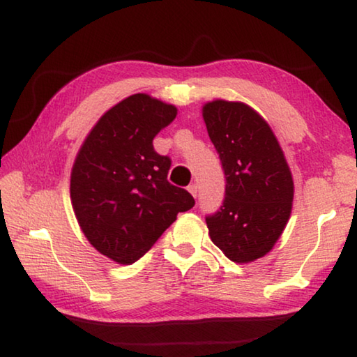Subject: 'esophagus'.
Here are the masks:
<instances>
[{
	"label": "esophagus",
	"mask_w": 357,
	"mask_h": 357,
	"mask_svg": "<svg viewBox=\"0 0 357 357\" xmlns=\"http://www.w3.org/2000/svg\"><path fill=\"white\" fill-rule=\"evenodd\" d=\"M187 190L190 192V195H192V197H197V193H198V187H197V184H190L189 187H187Z\"/></svg>",
	"instance_id": "1"
}]
</instances>
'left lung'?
<instances>
[{
    "label": "left lung",
    "mask_w": 357,
    "mask_h": 357,
    "mask_svg": "<svg viewBox=\"0 0 357 357\" xmlns=\"http://www.w3.org/2000/svg\"><path fill=\"white\" fill-rule=\"evenodd\" d=\"M225 172V200L206 217L211 241L234 263L273 250L291 215L294 183L273 129L244 102L215 99L202 108Z\"/></svg>",
    "instance_id": "1"
}]
</instances>
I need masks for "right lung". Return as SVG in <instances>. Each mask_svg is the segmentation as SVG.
<instances>
[{"instance_id":"right-lung-1","label":"right lung","mask_w":357,"mask_h":357,"mask_svg":"<svg viewBox=\"0 0 357 357\" xmlns=\"http://www.w3.org/2000/svg\"><path fill=\"white\" fill-rule=\"evenodd\" d=\"M176 114L172 104L132 94L102 114L78 149L72 208L89 244L118 264L135 263L195 204L189 192L168 183L170 157L153 146Z\"/></svg>"}]
</instances>
